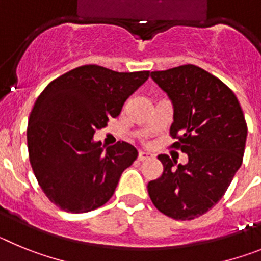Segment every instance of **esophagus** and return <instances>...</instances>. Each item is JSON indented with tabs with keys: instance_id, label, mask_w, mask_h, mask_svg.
I'll return each mask as SVG.
<instances>
[{
	"instance_id": "34e87169",
	"label": "esophagus",
	"mask_w": 261,
	"mask_h": 261,
	"mask_svg": "<svg viewBox=\"0 0 261 261\" xmlns=\"http://www.w3.org/2000/svg\"><path fill=\"white\" fill-rule=\"evenodd\" d=\"M153 158V155H151L150 153H145V151H140L138 153V156L137 159L140 161V162H142V161H146V159H151Z\"/></svg>"
}]
</instances>
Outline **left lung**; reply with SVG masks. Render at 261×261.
I'll return each mask as SVG.
<instances>
[{
    "mask_svg": "<svg viewBox=\"0 0 261 261\" xmlns=\"http://www.w3.org/2000/svg\"><path fill=\"white\" fill-rule=\"evenodd\" d=\"M174 105L171 149L188 155L187 165L158 155L162 176L147 184L154 206L174 220L202 216L222 199L243 161L247 124L230 87L199 66L187 64L151 71Z\"/></svg>",
    "mask_w": 261,
    "mask_h": 261,
    "instance_id": "1",
    "label": "left lung"
}]
</instances>
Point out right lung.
Wrapping results in <instances>:
<instances>
[{
	"mask_svg": "<svg viewBox=\"0 0 261 261\" xmlns=\"http://www.w3.org/2000/svg\"><path fill=\"white\" fill-rule=\"evenodd\" d=\"M149 73L82 65L49 82L36 99L27 126L30 163L43 192L62 211L86 213L105 205L136 161L132 145L117 141L105 150L93 136Z\"/></svg>",
	"mask_w": 261,
	"mask_h": 261,
	"instance_id": "obj_1",
	"label": "right lung"
}]
</instances>
